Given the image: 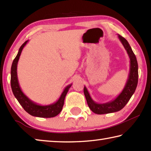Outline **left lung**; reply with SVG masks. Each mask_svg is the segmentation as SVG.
I'll use <instances>...</instances> for the list:
<instances>
[{"instance_id":"obj_1","label":"left lung","mask_w":151,"mask_h":151,"mask_svg":"<svg viewBox=\"0 0 151 151\" xmlns=\"http://www.w3.org/2000/svg\"><path fill=\"white\" fill-rule=\"evenodd\" d=\"M118 37L125 50H127L130 58L129 73L128 75L127 83L121 93L112 101L105 103H97L91 98L86 86H85L84 87V94L89 108L94 113L98 114L112 113L121 110L129 101L130 99L131 98L136 90L137 86L139 73H138V63L136 56L134 54L127 40L120 35H118Z\"/></svg>"}]
</instances>
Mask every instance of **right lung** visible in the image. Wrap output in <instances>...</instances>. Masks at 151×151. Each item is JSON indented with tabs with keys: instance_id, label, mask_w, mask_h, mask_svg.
Instances as JSON below:
<instances>
[{
	"instance_id": "right-lung-1",
	"label": "right lung",
	"mask_w": 151,
	"mask_h": 151,
	"mask_svg": "<svg viewBox=\"0 0 151 151\" xmlns=\"http://www.w3.org/2000/svg\"><path fill=\"white\" fill-rule=\"evenodd\" d=\"M28 42H29V40L25 41L20 47L17 57H15L12 64L11 71V85L12 93H13L15 98L17 99V101L20 104V105L24 109V111L30 114V115L41 117V118L54 117L58 115L62 111L65 96L72 84L66 86L57 101L52 104H48V105H40V104L36 103L32 100H30L27 95H25L20 87L19 80H18L17 65L22 50Z\"/></svg>"
}]
</instances>
